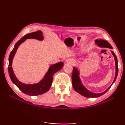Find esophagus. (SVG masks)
<instances>
[{
	"label": "esophagus",
	"instance_id": "obj_1",
	"mask_svg": "<svg viewBox=\"0 0 125 125\" xmlns=\"http://www.w3.org/2000/svg\"><path fill=\"white\" fill-rule=\"evenodd\" d=\"M67 62L68 63H70V64H72V63H73L74 61L73 60H68L67 61Z\"/></svg>",
	"mask_w": 125,
	"mask_h": 125
}]
</instances>
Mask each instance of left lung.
Returning <instances> with one entry per match:
<instances>
[{
    "mask_svg": "<svg viewBox=\"0 0 125 125\" xmlns=\"http://www.w3.org/2000/svg\"><path fill=\"white\" fill-rule=\"evenodd\" d=\"M95 42L96 45L99 46L100 47H106L110 48V49H113V47H112V46L110 45V44L107 41H105V40H96L95 41ZM111 52L114 57V58H115L116 73L115 79H114L113 83H112L111 85L109 86V88L107 89V90H106L105 92L101 93H99V94L90 92V91L88 90L87 89H86L84 87L83 84H82V82L81 80H80L79 77V71H78V70L77 69V68L74 67L73 69L72 75V79L73 87L74 88V89L75 90V91H76V92H78V93H79L80 94L82 95L83 96L86 97V98H98V97L103 95V94H104L105 93H106L107 91H108L109 89L111 88V85H113V83L115 82L118 74V62L117 57H116L115 53H114L113 51H111Z\"/></svg>",
    "mask_w": 125,
    "mask_h": 125,
    "instance_id": "left-lung-1",
    "label": "left lung"
}]
</instances>
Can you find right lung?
I'll return each mask as SVG.
<instances>
[{
  "label": "right lung",
  "mask_w": 125,
  "mask_h": 125,
  "mask_svg": "<svg viewBox=\"0 0 125 125\" xmlns=\"http://www.w3.org/2000/svg\"><path fill=\"white\" fill-rule=\"evenodd\" d=\"M35 39L38 40H43V33L41 31H37L36 32L27 33L22 37L18 42L15 45L13 50L11 51L9 57V66H8V71H9V76L12 83L15 84L19 89L24 94L30 96H36L39 95L43 94L50 89L51 86L52 85L53 80V75L57 72L61 70L63 66L62 62H60L56 64L51 65L48 72L46 74L45 77L39 82L38 83L33 84H26L22 83L17 79L16 76L12 70V62L14 55L15 54L16 50L21 43L24 42L26 39Z\"/></svg>",
  "instance_id": "right-lung-1"
}]
</instances>
